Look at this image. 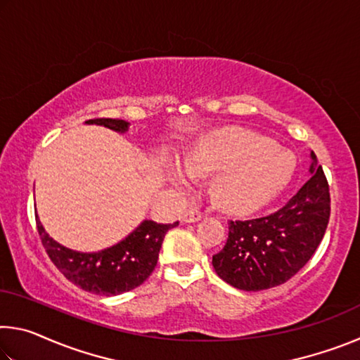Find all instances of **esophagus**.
Here are the masks:
<instances>
[{
  "label": "esophagus",
  "mask_w": 360,
  "mask_h": 360,
  "mask_svg": "<svg viewBox=\"0 0 360 360\" xmlns=\"http://www.w3.org/2000/svg\"><path fill=\"white\" fill-rule=\"evenodd\" d=\"M205 217V214L202 211H198V210H188V211H186L184 214H182V221L184 222H197V221H200V219H203Z\"/></svg>",
  "instance_id": "obj_1"
}]
</instances>
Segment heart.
Here are the masks:
<instances>
[{
	"instance_id": "obj_1",
	"label": "heart",
	"mask_w": 360,
	"mask_h": 360,
	"mask_svg": "<svg viewBox=\"0 0 360 360\" xmlns=\"http://www.w3.org/2000/svg\"><path fill=\"white\" fill-rule=\"evenodd\" d=\"M186 172L178 163L169 165L168 178L178 186L193 178L212 181L211 193L224 208L248 211L270 202L289 181L295 169V157L257 133L227 127L200 136L186 152Z\"/></svg>"
}]
</instances>
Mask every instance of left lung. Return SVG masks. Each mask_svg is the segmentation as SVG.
<instances>
[{"mask_svg":"<svg viewBox=\"0 0 360 360\" xmlns=\"http://www.w3.org/2000/svg\"><path fill=\"white\" fill-rule=\"evenodd\" d=\"M311 178L271 214L230 221L229 238L212 255L219 278L240 290H264L283 284L313 257L330 217V193L311 150Z\"/></svg>","mask_w":360,"mask_h":360,"instance_id":"obj_1","label":"left lung"}]
</instances>
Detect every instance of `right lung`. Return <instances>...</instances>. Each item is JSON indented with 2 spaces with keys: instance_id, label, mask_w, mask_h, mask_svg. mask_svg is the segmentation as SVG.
<instances>
[{
  "instance_id": "add662e5",
  "label": "right lung",
  "mask_w": 360,
  "mask_h": 360,
  "mask_svg": "<svg viewBox=\"0 0 360 360\" xmlns=\"http://www.w3.org/2000/svg\"><path fill=\"white\" fill-rule=\"evenodd\" d=\"M87 125H101L125 133L130 124L120 119H90ZM174 224L143 221L117 245L98 252H79L49 236L36 216V225L46 252L63 276L79 288L100 295H119L138 288L154 271L163 238Z\"/></svg>"
}]
</instances>
